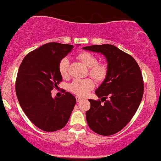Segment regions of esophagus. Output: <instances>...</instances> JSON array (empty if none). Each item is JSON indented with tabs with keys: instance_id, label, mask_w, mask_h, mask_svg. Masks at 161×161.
Returning a JSON list of instances; mask_svg holds the SVG:
<instances>
[{
	"instance_id": "esophagus-1",
	"label": "esophagus",
	"mask_w": 161,
	"mask_h": 161,
	"mask_svg": "<svg viewBox=\"0 0 161 161\" xmlns=\"http://www.w3.org/2000/svg\"><path fill=\"white\" fill-rule=\"evenodd\" d=\"M75 99H76L77 102H80V101H82V98L79 97H75Z\"/></svg>"
}]
</instances>
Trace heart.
<instances>
[{"label":"heart","instance_id":"b5f03b06","mask_svg":"<svg viewBox=\"0 0 161 161\" xmlns=\"http://www.w3.org/2000/svg\"><path fill=\"white\" fill-rule=\"evenodd\" d=\"M77 58L80 60L85 65L89 67V75L97 82H102L106 79L108 73L107 67L105 64L97 61V58L88 52H82L78 54ZM69 62L68 58H64L60 61L58 71L63 78L68 76ZM94 87L93 79L90 78L77 79L69 84V90L73 94L79 97H85Z\"/></svg>","mask_w":161,"mask_h":161}]
</instances>
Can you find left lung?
<instances>
[{
  "mask_svg": "<svg viewBox=\"0 0 161 161\" xmlns=\"http://www.w3.org/2000/svg\"><path fill=\"white\" fill-rule=\"evenodd\" d=\"M83 49L100 52L108 62L105 80L95 91L101 99L89 100L91 108L86 113L87 122L98 134H115L132 119L142 100L144 82L140 68L132 56L115 46L103 44Z\"/></svg>",
  "mask_w": 161,
  "mask_h": 161,
  "instance_id": "1",
  "label": "left lung"
}]
</instances>
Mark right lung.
<instances>
[{"mask_svg": "<svg viewBox=\"0 0 161 161\" xmlns=\"http://www.w3.org/2000/svg\"><path fill=\"white\" fill-rule=\"evenodd\" d=\"M74 46L49 42L27 55L19 67L15 93L21 107L38 128L53 132L68 122L76 100L64 92L61 97H52L51 91L62 81L58 65Z\"/></svg>", "mask_w": 161, "mask_h": 161, "instance_id": "add662e5", "label": "right lung"}]
</instances>
